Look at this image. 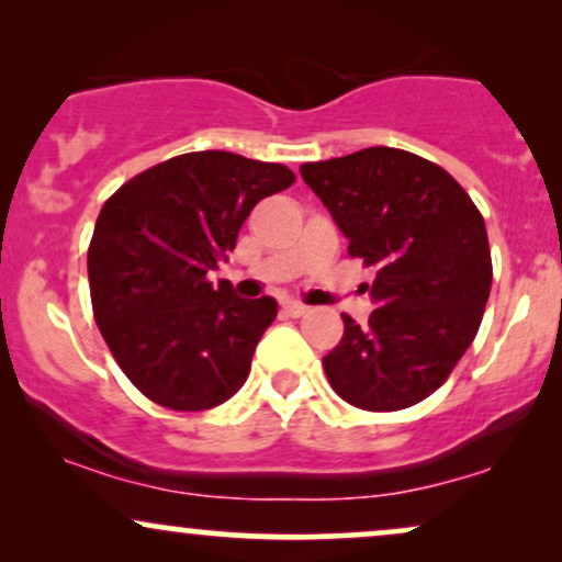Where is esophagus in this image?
<instances>
[{"label":"esophagus","instance_id":"esophagus-1","mask_svg":"<svg viewBox=\"0 0 562 562\" xmlns=\"http://www.w3.org/2000/svg\"><path fill=\"white\" fill-rule=\"evenodd\" d=\"M282 308H285L288 317H306V314H308V306H306V303H299V301H288V303H282Z\"/></svg>","mask_w":562,"mask_h":562}]
</instances>
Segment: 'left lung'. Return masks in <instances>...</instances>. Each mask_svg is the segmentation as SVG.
Instances as JSON below:
<instances>
[{
  "label": "left lung",
  "mask_w": 562,
  "mask_h": 562,
  "mask_svg": "<svg viewBox=\"0 0 562 562\" xmlns=\"http://www.w3.org/2000/svg\"><path fill=\"white\" fill-rule=\"evenodd\" d=\"M301 177L348 254L375 269L370 322L344 314V338L322 359L333 391L370 412L423 402L481 327L492 290L481 211L441 166L396 147L303 164Z\"/></svg>",
  "instance_id": "left-lung-1"
}]
</instances>
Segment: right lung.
Instances as JSON below:
<instances>
[{"label": "right lung", "mask_w": 562, "mask_h": 562, "mask_svg": "<svg viewBox=\"0 0 562 562\" xmlns=\"http://www.w3.org/2000/svg\"><path fill=\"white\" fill-rule=\"evenodd\" d=\"M293 182L282 164L203 150L137 173L105 200L87 254L94 322L150 402L203 412L243 389L277 301L237 299L205 274L235 250L254 205Z\"/></svg>", "instance_id": "right-lung-1"}]
</instances>
